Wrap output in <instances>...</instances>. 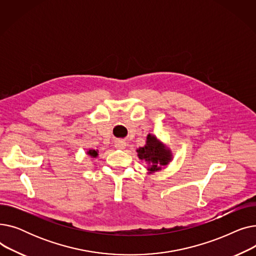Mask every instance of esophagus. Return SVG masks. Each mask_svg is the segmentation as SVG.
I'll list each match as a JSON object with an SVG mask.
<instances>
[{
	"instance_id": "1",
	"label": "esophagus",
	"mask_w": 256,
	"mask_h": 256,
	"mask_svg": "<svg viewBox=\"0 0 256 256\" xmlns=\"http://www.w3.org/2000/svg\"><path fill=\"white\" fill-rule=\"evenodd\" d=\"M126 146V143L124 140H116L115 141V147L118 150H124Z\"/></svg>"
}]
</instances>
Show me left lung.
<instances>
[{"instance_id":"left-lung-1","label":"left lung","mask_w":256,"mask_h":256,"mask_svg":"<svg viewBox=\"0 0 256 256\" xmlns=\"http://www.w3.org/2000/svg\"><path fill=\"white\" fill-rule=\"evenodd\" d=\"M138 158L147 163L148 173H154L165 168L172 160V152L170 148L160 142L154 135L148 134L146 138V144L137 148Z\"/></svg>"}]
</instances>
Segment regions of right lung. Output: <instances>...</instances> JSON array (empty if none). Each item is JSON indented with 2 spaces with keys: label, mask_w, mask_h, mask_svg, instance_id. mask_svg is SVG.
<instances>
[{
  "label": "right lung",
  "mask_w": 256,
  "mask_h": 256,
  "mask_svg": "<svg viewBox=\"0 0 256 256\" xmlns=\"http://www.w3.org/2000/svg\"><path fill=\"white\" fill-rule=\"evenodd\" d=\"M87 154L88 156H90L91 158H98V150H89L88 152H87Z\"/></svg>",
  "instance_id": "right-lung-1"
}]
</instances>
